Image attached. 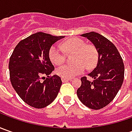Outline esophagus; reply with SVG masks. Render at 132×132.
Returning a JSON list of instances; mask_svg holds the SVG:
<instances>
[{"label": "esophagus", "mask_w": 132, "mask_h": 132, "mask_svg": "<svg viewBox=\"0 0 132 132\" xmlns=\"http://www.w3.org/2000/svg\"><path fill=\"white\" fill-rule=\"evenodd\" d=\"M71 79H66V78H62V82H67V81H70Z\"/></svg>", "instance_id": "obj_1"}]
</instances>
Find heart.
Here are the masks:
<instances>
[{
	"mask_svg": "<svg viewBox=\"0 0 132 132\" xmlns=\"http://www.w3.org/2000/svg\"><path fill=\"white\" fill-rule=\"evenodd\" d=\"M67 52H74L72 64H65L56 70V74L66 79H70L82 73L84 70L93 69L96 65L98 58L97 49L92 45H86L84 40L79 38H71L61 45ZM62 48L54 44L49 49L48 56L51 62L56 65L63 62L65 55Z\"/></svg>",
	"mask_w": 132,
	"mask_h": 132,
	"instance_id": "heart-1",
	"label": "heart"
}]
</instances>
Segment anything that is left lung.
<instances>
[{
	"instance_id": "left-lung-1",
	"label": "left lung",
	"mask_w": 132,
	"mask_h": 132,
	"mask_svg": "<svg viewBox=\"0 0 132 132\" xmlns=\"http://www.w3.org/2000/svg\"><path fill=\"white\" fill-rule=\"evenodd\" d=\"M81 36L93 43L98 59L96 68L88 74L94 80L90 81L86 76L82 77L77 95L81 102L89 108L102 109L114 98L122 86L123 62L115 45L101 34L91 31Z\"/></svg>"
}]
</instances>
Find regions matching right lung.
I'll return each mask as SVG.
<instances>
[{
    "label": "right lung",
    "mask_w": 132,
    "mask_h": 132,
    "mask_svg": "<svg viewBox=\"0 0 132 132\" xmlns=\"http://www.w3.org/2000/svg\"><path fill=\"white\" fill-rule=\"evenodd\" d=\"M64 37L43 32L33 34L21 40L11 55L9 68L12 85L20 98L32 107L44 108L58 95L62 80L56 75L50 76L54 67L48 52L53 44ZM43 78L45 80L41 82Z\"/></svg>",
    "instance_id": "right-lung-1"
}]
</instances>
